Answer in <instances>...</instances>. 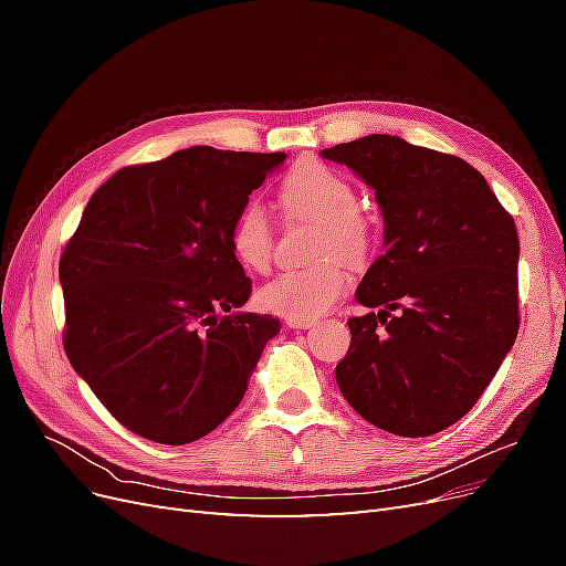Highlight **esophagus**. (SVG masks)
<instances>
[{
  "instance_id": "esophagus-1",
  "label": "esophagus",
  "mask_w": 566,
  "mask_h": 566,
  "mask_svg": "<svg viewBox=\"0 0 566 566\" xmlns=\"http://www.w3.org/2000/svg\"><path fill=\"white\" fill-rule=\"evenodd\" d=\"M287 328H295V331H306L314 325V318H285Z\"/></svg>"
}]
</instances>
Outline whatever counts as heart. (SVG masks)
I'll use <instances>...</instances> for the list:
<instances>
[{
	"mask_svg": "<svg viewBox=\"0 0 566 566\" xmlns=\"http://www.w3.org/2000/svg\"><path fill=\"white\" fill-rule=\"evenodd\" d=\"M279 196L287 214L318 221L321 231L314 252L321 260L306 269L281 273L260 290L256 300L271 314L318 318L347 290L349 273L340 261L361 266L373 252L375 231L370 219L356 208L358 193L354 181L325 163H297L283 179ZM273 245L276 233L269 212L260 200H248L231 221V254L245 269L262 273L271 266Z\"/></svg>",
	"mask_w": 566,
	"mask_h": 566,
	"instance_id": "obj_1",
	"label": "heart"
}]
</instances>
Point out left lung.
<instances>
[{
  "label": "left lung",
  "mask_w": 566,
  "mask_h": 566,
  "mask_svg": "<svg viewBox=\"0 0 566 566\" xmlns=\"http://www.w3.org/2000/svg\"><path fill=\"white\" fill-rule=\"evenodd\" d=\"M382 208L385 254L356 290L352 345L335 368L358 416L432 437L479 401L520 331V238L486 179L451 153L370 134L323 150Z\"/></svg>",
  "instance_id": "1"
}]
</instances>
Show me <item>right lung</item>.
<instances>
[{
  "label": "right lung",
  "instance_id": "add662e5",
  "mask_svg": "<svg viewBox=\"0 0 566 566\" xmlns=\"http://www.w3.org/2000/svg\"><path fill=\"white\" fill-rule=\"evenodd\" d=\"M283 160L193 146L117 169L90 198L59 262L63 349L129 432L181 447L241 403L281 323L238 312L252 281L229 229Z\"/></svg>",
  "mask_w": 566,
  "mask_h": 566
}]
</instances>
